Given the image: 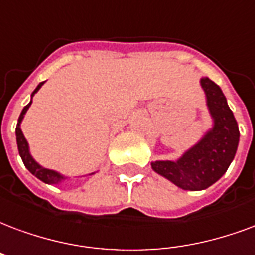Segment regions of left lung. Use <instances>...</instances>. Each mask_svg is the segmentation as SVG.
I'll return each instance as SVG.
<instances>
[{
	"label": "left lung",
	"mask_w": 255,
	"mask_h": 255,
	"mask_svg": "<svg viewBox=\"0 0 255 255\" xmlns=\"http://www.w3.org/2000/svg\"><path fill=\"white\" fill-rule=\"evenodd\" d=\"M214 128L177 162L156 161L151 167L158 174L185 190H201L215 184L227 171L239 142L238 123L228 108L223 92L209 78H201Z\"/></svg>",
	"instance_id": "left-lung-1"
}]
</instances>
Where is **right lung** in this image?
Listing matches in <instances>:
<instances>
[{
  "mask_svg": "<svg viewBox=\"0 0 255 255\" xmlns=\"http://www.w3.org/2000/svg\"><path fill=\"white\" fill-rule=\"evenodd\" d=\"M44 84V82H40V84L37 85V88L33 90V93L32 96L36 93L37 90L40 89L41 85ZM32 101L28 105L24 107V109L21 111V115H20V118H18V123H17V127H16V139H17V147H18V154L21 156L22 162H24V165L27 167L28 170L31 171L32 174L37 177L39 180H41L43 182H47V184H58L62 180H65V177L63 175H60L59 173H56L54 170H48V169H44V167H41L40 165H37L36 162L33 161V158L29 154V150H28V143L25 140V137L22 135L21 132V128H20V123H21L22 118H24V115L28 111V108L31 107Z\"/></svg>",
  "mask_w": 255,
  "mask_h": 255,
  "instance_id": "add662e5",
  "label": "right lung"
}]
</instances>
